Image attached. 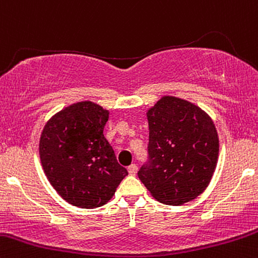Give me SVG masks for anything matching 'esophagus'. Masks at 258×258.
I'll use <instances>...</instances> for the list:
<instances>
[{
	"label": "esophagus",
	"mask_w": 258,
	"mask_h": 258,
	"mask_svg": "<svg viewBox=\"0 0 258 258\" xmlns=\"http://www.w3.org/2000/svg\"><path fill=\"white\" fill-rule=\"evenodd\" d=\"M137 171H138L137 164H132V165H130L128 168V172L130 175H135V174H137Z\"/></svg>",
	"instance_id": "esophagus-1"
}]
</instances>
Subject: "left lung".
I'll return each instance as SVG.
<instances>
[{
	"instance_id": "left-lung-1",
	"label": "left lung",
	"mask_w": 258,
	"mask_h": 258,
	"mask_svg": "<svg viewBox=\"0 0 258 258\" xmlns=\"http://www.w3.org/2000/svg\"><path fill=\"white\" fill-rule=\"evenodd\" d=\"M148 161L138 176L151 196L179 206L209 186L219 159L212 119L194 103L164 95L147 111Z\"/></svg>"
}]
</instances>
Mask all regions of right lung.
<instances>
[{"label": "right lung", "instance_id": "obj_1", "mask_svg": "<svg viewBox=\"0 0 258 258\" xmlns=\"http://www.w3.org/2000/svg\"><path fill=\"white\" fill-rule=\"evenodd\" d=\"M108 119L109 110L84 100L55 113L42 130L44 174L58 195L77 208L105 205L128 175L103 134Z\"/></svg>", "mask_w": 258, "mask_h": 258}]
</instances>
